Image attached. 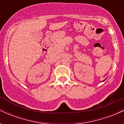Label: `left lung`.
<instances>
[{
  "label": "left lung",
  "instance_id": "1",
  "mask_svg": "<svg viewBox=\"0 0 124 124\" xmlns=\"http://www.w3.org/2000/svg\"><path fill=\"white\" fill-rule=\"evenodd\" d=\"M104 80H103V82H104Z\"/></svg>",
  "mask_w": 124,
  "mask_h": 124
}]
</instances>
